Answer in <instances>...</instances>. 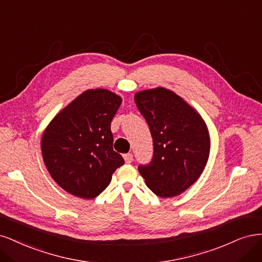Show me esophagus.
I'll return each instance as SVG.
<instances>
[{
    "instance_id": "1",
    "label": "esophagus",
    "mask_w": 262,
    "mask_h": 262,
    "mask_svg": "<svg viewBox=\"0 0 262 262\" xmlns=\"http://www.w3.org/2000/svg\"><path fill=\"white\" fill-rule=\"evenodd\" d=\"M124 159H125L126 163H132L134 160V157L132 154H126V155H124Z\"/></svg>"
}]
</instances>
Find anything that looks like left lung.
Here are the masks:
<instances>
[{
  "instance_id": "8db88e82",
  "label": "left lung",
  "mask_w": 262,
  "mask_h": 262,
  "mask_svg": "<svg viewBox=\"0 0 262 262\" xmlns=\"http://www.w3.org/2000/svg\"><path fill=\"white\" fill-rule=\"evenodd\" d=\"M154 140V156L138 171L157 196L180 195L195 183L207 164L210 138L201 116L165 88L135 95Z\"/></svg>"
}]
</instances>
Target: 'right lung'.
Returning <instances> with one entry per match:
<instances>
[{"mask_svg":"<svg viewBox=\"0 0 262 262\" xmlns=\"http://www.w3.org/2000/svg\"><path fill=\"white\" fill-rule=\"evenodd\" d=\"M122 99L105 89L87 90L50 123L41 139L49 173L67 192L94 199L125 163L113 150L111 122Z\"/></svg>","mask_w":262,"mask_h":262,"instance_id":"obj_1","label":"right lung"}]
</instances>
